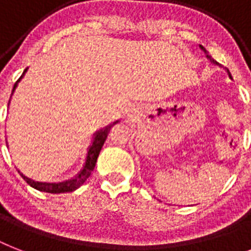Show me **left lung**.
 <instances>
[{"instance_id": "1", "label": "left lung", "mask_w": 251, "mask_h": 251, "mask_svg": "<svg viewBox=\"0 0 251 251\" xmlns=\"http://www.w3.org/2000/svg\"><path fill=\"white\" fill-rule=\"evenodd\" d=\"M199 48L202 49L203 52H204V54H206V57H207V60H210V61H211V64H214V65H219V64H218V61H215L214 58H212V57H211L210 54H208V52H207V50H206V48H204V47H202V45H199ZM219 66H220V65H219ZM226 73H228V75H229V78H232V75H230L229 70H228V69H226Z\"/></svg>"}]
</instances>
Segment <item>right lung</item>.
Segmentation results:
<instances>
[{
	"label": "right lung",
	"mask_w": 251,
	"mask_h": 251,
	"mask_svg": "<svg viewBox=\"0 0 251 251\" xmlns=\"http://www.w3.org/2000/svg\"><path fill=\"white\" fill-rule=\"evenodd\" d=\"M25 72H27V69H25L23 74L21 75V78L15 82L13 87V92L11 95L14 94V91L18 87V83L21 82V79L25 76ZM11 98V96H10ZM10 104V101H9ZM118 121H114L113 124H110V125L105 126L104 129L98 130L96 133L94 134V137H92V142H91V145L88 146V150H87V156H86V161H84L83 168L80 169V172L78 175L72 179H68V181H64V182H39V181H35V179H31L28 177H25L23 173H21V176L23 177L25 182L28 183L29 186H32L33 189H36L39 191H44V193H52V194H60V193H69V191H74L76 190L78 187L82 186L88 177L91 176L92 171H94L95 165H96V160H98V156L100 151H101V147L104 146V142H105L106 137H108V133H109L110 127L113 125H116Z\"/></svg>",
	"instance_id": "obj_1"
}]
</instances>
